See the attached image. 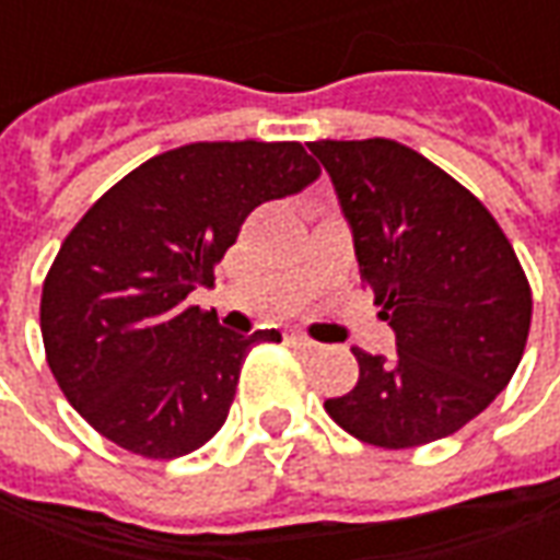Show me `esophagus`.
<instances>
[{
  "mask_svg": "<svg viewBox=\"0 0 560 560\" xmlns=\"http://www.w3.org/2000/svg\"><path fill=\"white\" fill-rule=\"evenodd\" d=\"M291 341H293V345H300L303 351H320V345H317L315 339L303 336V332H291Z\"/></svg>",
  "mask_w": 560,
  "mask_h": 560,
  "instance_id": "obj_1",
  "label": "esophagus"
}]
</instances>
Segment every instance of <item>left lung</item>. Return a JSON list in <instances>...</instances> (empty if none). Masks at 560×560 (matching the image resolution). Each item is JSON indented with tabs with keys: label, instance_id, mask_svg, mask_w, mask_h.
I'll list each match as a JSON object with an SVG mask.
<instances>
[{
	"label": "left lung",
	"instance_id": "obj_1",
	"mask_svg": "<svg viewBox=\"0 0 560 560\" xmlns=\"http://www.w3.org/2000/svg\"><path fill=\"white\" fill-rule=\"evenodd\" d=\"M336 185L365 288L396 357L353 348L360 381L324 408L384 450L432 444L510 384L530 329V284L492 212L396 140H315Z\"/></svg>",
	"mask_w": 560,
	"mask_h": 560
}]
</instances>
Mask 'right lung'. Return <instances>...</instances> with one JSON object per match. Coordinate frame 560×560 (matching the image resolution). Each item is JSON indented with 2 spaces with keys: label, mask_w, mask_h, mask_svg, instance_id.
<instances>
[{
  "label": "right lung",
  "mask_w": 560,
  "mask_h": 560,
  "mask_svg": "<svg viewBox=\"0 0 560 560\" xmlns=\"http://www.w3.org/2000/svg\"><path fill=\"white\" fill-rule=\"evenodd\" d=\"M320 176L296 140H219L161 152L104 191L44 279L42 336L56 384L92 429L143 458H176L219 432L245 357L188 293L215 281L248 212Z\"/></svg>",
  "instance_id": "obj_1"
}]
</instances>
